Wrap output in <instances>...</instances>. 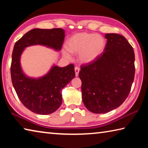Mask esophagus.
<instances>
[{
    "label": "esophagus",
    "instance_id": "esophagus-1",
    "mask_svg": "<svg viewBox=\"0 0 148 148\" xmlns=\"http://www.w3.org/2000/svg\"><path fill=\"white\" fill-rule=\"evenodd\" d=\"M75 74H76V76H78V74H79V67L77 66H76L75 67Z\"/></svg>",
    "mask_w": 148,
    "mask_h": 148
}]
</instances>
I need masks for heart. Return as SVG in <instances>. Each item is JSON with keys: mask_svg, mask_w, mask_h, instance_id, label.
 <instances>
[{"mask_svg": "<svg viewBox=\"0 0 148 148\" xmlns=\"http://www.w3.org/2000/svg\"><path fill=\"white\" fill-rule=\"evenodd\" d=\"M105 46L106 41L102 36L87 32L75 34L66 42L68 50L73 53H79V61L86 64L98 58L103 52ZM69 52L63 49L62 53L65 58L71 59L72 56Z\"/></svg>", "mask_w": 148, "mask_h": 148, "instance_id": "b5f03b06", "label": "heart"}]
</instances>
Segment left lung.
<instances>
[{
  "mask_svg": "<svg viewBox=\"0 0 148 148\" xmlns=\"http://www.w3.org/2000/svg\"><path fill=\"white\" fill-rule=\"evenodd\" d=\"M104 52L94 61L81 66L82 100L87 109L105 114L118 108L127 98L134 81V53L121 34H105Z\"/></svg>",
  "mask_w": 148,
  "mask_h": 148,
  "instance_id": "8db88e82",
  "label": "left lung"
}]
</instances>
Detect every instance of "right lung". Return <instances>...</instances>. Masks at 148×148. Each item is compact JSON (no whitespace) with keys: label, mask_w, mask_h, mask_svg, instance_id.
<instances>
[{"label":"right lung","mask_w":148,"mask_h":148,"mask_svg":"<svg viewBox=\"0 0 148 148\" xmlns=\"http://www.w3.org/2000/svg\"><path fill=\"white\" fill-rule=\"evenodd\" d=\"M64 36L62 29H34L14 45L10 68L12 84L20 101L34 113L47 115L59 108L62 103V89L75 77L74 65L71 64L65 67L53 65L45 76L32 78L22 71L21 53L25 47L33 45H42L60 51Z\"/></svg>","instance_id":"obj_1"}]
</instances>
